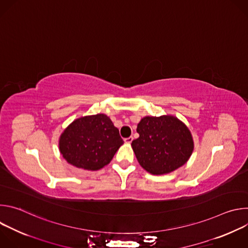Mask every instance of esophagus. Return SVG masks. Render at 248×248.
<instances>
[{
  "label": "esophagus",
  "instance_id": "1",
  "mask_svg": "<svg viewBox=\"0 0 248 248\" xmlns=\"http://www.w3.org/2000/svg\"><path fill=\"white\" fill-rule=\"evenodd\" d=\"M132 140H133V137H132V136H129V137L124 138V142H125V143H131Z\"/></svg>",
  "mask_w": 248,
  "mask_h": 248
}]
</instances>
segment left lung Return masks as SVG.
Listing matches in <instances>:
<instances>
[{"mask_svg": "<svg viewBox=\"0 0 248 248\" xmlns=\"http://www.w3.org/2000/svg\"><path fill=\"white\" fill-rule=\"evenodd\" d=\"M132 141L138 163L152 174L169 173L185 165L193 151L189 129L171 116L145 117Z\"/></svg>", "mask_w": 248, "mask_h": 248, "instance_id": "obj_1", "label": "left lung"}]
</instances>
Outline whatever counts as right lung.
<instances>
[{
    "mask_svg": "<svg viewBox=\"0 0 248 248\" xmlns=\"http://www.w3.org/2000/svg\"><path fill=\"white\" fill-rule=\"evenodd\" d=\"M124 143L119 129L104 114L76 120L62 132L60 151L77 168L97 170L108 165Z\"/></svg>",
    "mask_w": 248,
    "mask_h": 248,
    "instance_id": "add662e5",
    "label": "right lung"
}]
</instances>
